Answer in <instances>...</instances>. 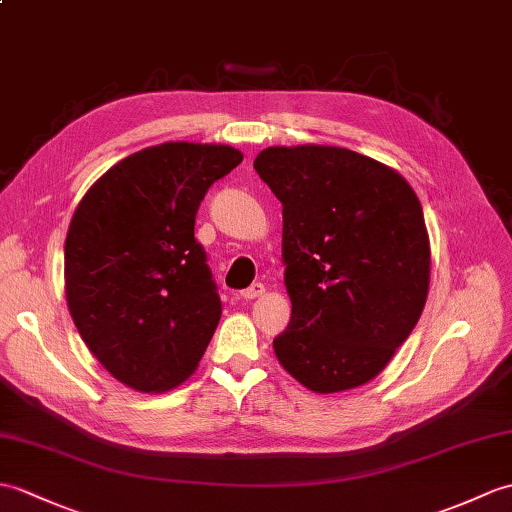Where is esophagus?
I'll return each mask as SVG.
<instances>
[{
  "label": "esophagus",
  "mask_w": 512,
  "mask_h": 512,
  "mask_svg": "<svg viewBox=\"0 0 512 512\" xmlns=\"http://www.w3.org/2000/svg\"><path fill=\"white\" fill-rule=\"evenodd\" d=\"M266 292V285L264 283H253L251 288L242 290V299H257V296H261Z\"/></svg>",
  "instance_id": "esophagus-1"
}]
</instances>
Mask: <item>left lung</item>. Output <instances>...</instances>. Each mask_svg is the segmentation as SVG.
I'll list each match as a JSON object with an SVG mask.
<instances>
[{
  "mask_svg": "<svg viewBox=\"0 0 512 512\" xmlns=\"http://www.w3.org/2000/svg\"><path fill=\"white\" fill-rule=\"evenodd\" d=\"M255 170L283 207L292 318L272 340L314 392L371 382L417 325L430 240L406 178L347 148H266Z\"/></svg>",
  "mask_w": 512,
  "mask_h": 512,
  "instance_id": "8db88e82",
  "label": "left lung"
}]
</instances>
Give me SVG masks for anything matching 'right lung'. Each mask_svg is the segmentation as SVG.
<instances>
[{"label":"right lung","mask_w":512,"mask_h":512,"mask_svg":"<svg viewBox=\"0 0 512 512\" xmlns=\"http://www.w3.org/2000/svg\"><path fill=\"white\" fill-rule=\"evenodd\" d=\"M216 144L139 150L91 185L65 240V294L98 362L139 392H163L196 371L222 303L194 237L207 189L242 163Z\"/></svg>","instance_id":"right-lung-1"}]
</instances>
